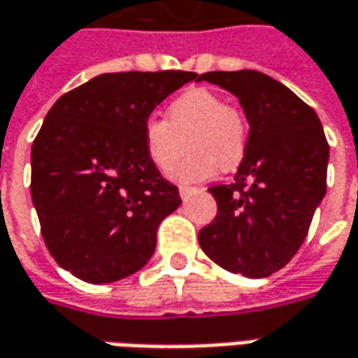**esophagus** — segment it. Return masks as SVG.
Listing matches in <instances>:
<instances>
[{
	"label": "esophagus",
	"mask_w": 358,
	"mask_h": 358,
	"mask_svg": "<svg viewBox=\"0 0 358 358\" xmlns=\"http://www.w3.org/2000/svg\"><path fill=\"white\" fill-rule=\"evenodd\" d=\"M180 196H182V199H186L189 194H194V192H197V187H192V186H180Z\"/></svg>",
	"instance_id": "1"
}]
</instances>
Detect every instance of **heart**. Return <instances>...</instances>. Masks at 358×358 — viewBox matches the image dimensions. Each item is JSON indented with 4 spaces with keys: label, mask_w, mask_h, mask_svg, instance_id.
I'll return each instance as SVG.
<instances>
[{
    "label": "heart",
    "mask_w": 358,
    "mask_h": 358,
    "mask_svg": "<svg viewBox=\"0 0 358 358\" xmlns=\"http://www.w3.org/2000/svg\"><path fill=\"white\" fill-rule=\"evenodd\" d=\"M187 137V155L174 169L178 182H201L222 169H234L246 151V122L238 110L227 104L219 92L203 87L189 89L171 102L166 120L143 122V147L159 171H171L182 155Z\"/></svg>",
    "instance_id": "obj_1"
}]
</instances>
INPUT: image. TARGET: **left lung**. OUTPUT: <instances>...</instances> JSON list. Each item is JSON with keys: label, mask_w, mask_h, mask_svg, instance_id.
<instances>
[{"label": "left lung", "mask_w": 358, "mask_h": 358, "mask_svg": "<svg viewBox=\"0 0 358 358\" xmlns=\"http://www.w3.org/2000/svg\"><path fill=\"white\" fill-rule=\"evenodd\" d=\"M199 79L232 92L250 124L234 182L209 187L217 215L199 231V246L231 273L269 277L308 234L326 196L329 145L318 114L269 75L242 69Z\"/></svg>", "instance_id": "8db88e82"}]
</instances>
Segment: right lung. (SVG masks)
Instances as JSON below:
<instances>
[{
  "label": "right lung",
  "instance_id": "obj_1",
  "mask_svg": "<svg viewBox=\"0 0 358 358\" xmlns=\"http://www.w3.org/2000/svg\"><path fill=\"white\" fill-rule=\"evenodd\" d=\"M194 71L102 73L59 96L31 151V196L57 266L87 283L136 273L178 187L145 153L143 122Z\"/></svg>",
  "mask_w": 358,
  "mask_h": 358
}]
</instances>
